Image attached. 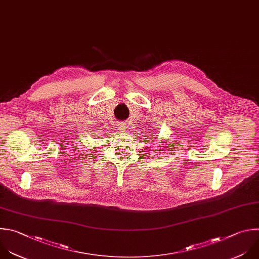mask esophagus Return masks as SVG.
<instances>
[{"label": "esophagus", "instance_id": "obj_1", "mask_svg": "<svg viewBox=\"0 0 259 259\" xmlns=\"http://www.w3.org/2000/svg\"><path fill=\"white\" fill-rule=\"evenodd\" d=\"M117 126L118 130H120L121 132H125V130L127 129V123H118Z\"/></svg>", "mask_w": 259, "mask_h": 259}]
</instances>
